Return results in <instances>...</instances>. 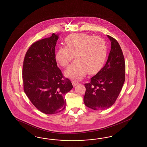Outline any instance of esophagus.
Here are the masks:
<instances>
[{"mask_svg":"<svg viewBox=\"0 0 147 147\" xmlns=\"http://www.w3.org/2000/svg\"><path fill=\"white\" fill-rule=\"evenodd\" d=\"M72 84H73V86L74 87V86H76V85H78L79 82L76 81H72Z\"/></svg>","mask_w":147,"mask_h":147,"instance_id":"34e87169","label":"esophagus"}]
</instances>
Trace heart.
Here are the masks:
<instances>
[{
    "mask_svg": "<svg viewBox=\"0 0 147 147\" xmlns=\"http://www.w3.org/2000/svg\"><path fill=\"white\" fill-rule=\"evenodd\" d=\"M66 46L60 47L55 54V60L66 67L74 55L76 61L65 71L67 78L80 80L87 74L99 71L107 57V47L102 38L87 34H74L65 39Z\"/></svg>",
    "mask_w": 147,
    "mask_h": 147,
    "instance_id": "obj_1",
    "label": "heart"
}]
</instances>
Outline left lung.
<instances>
[{
	"mask_svg": "<svg viewBox=\"0 0 147 147\" xmlns=\"http://www.w3.org/2000/svg\"><path fill=\"white\" fill-rule=\"evenodd\" d=\"M111 49L105 66L85 84L84 101L87 107L95 110H105L111 106L118 97L125 80V58L120 46L113 37Z\"/></svg>",
	"mask_w": 147,
	"mask_h": 147,
	"instance_id": "left-lung-1",
	"label": "left lung"
}]
</instances>
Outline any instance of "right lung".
<instances>
[{"label": "right lung", "mask_w": 147, "mask_h": 147, "mask_svg": "<svg viewBox=\"0 0 147 147\" xmlns=\"http://www.w3.org/2000/svg\"><path fill=\"white\" fill-rule=\"evenodd\" d=\"M59 34L32 45L25 54L23 68L24 90L35 107L46 114H57L66 107L65 95L73 88L57 66L55 48Z\"/></svg>", "instance_id": "right-lung-1"}]
</instances>
